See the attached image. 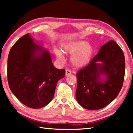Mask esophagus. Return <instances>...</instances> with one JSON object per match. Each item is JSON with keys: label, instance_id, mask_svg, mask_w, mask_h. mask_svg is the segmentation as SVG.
I'll return each mask as SVG.
<instances>
[{"label": "esophagus", "instance_id": "esophagus-1", "mask_svg": "<svg viewBox=\"0 0 133 133\" xmlns=\"http://www.w3.org/2000/svg\"><path fill=\"white\" fill-rule=\"evenodd\" d=\"M71 73V71L70 70L67 69L66 70V76H68V75H70Z\"/></svg>", "mask_w": 133, "mask_h": 133}]
</instances>
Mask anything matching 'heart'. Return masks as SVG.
I'll return each instance as SVG.
<instances>
[{
  "instance_id": "b5f03b06",
  "label": "heart",
  "mask_w": 133,
  "mask_h": 133,
  "mask_svg": "<svg viewBox=\"0 0 133 133\" xmlns=\"http://www.w3.org/2000/svg\"><path fill=\"white\" fill-rule=\"evenodd\" d=\"M64 52L73 54L71 57V62L74 66L77 67H83L90 61L94 53L93 47L88 44V42L83 40L70 42L63 46ZM57 58L63 62L64 60V56L60 51H55Z\"/></svg>"
}]
</instances>
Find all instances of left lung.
Masks as SVG:
<instances>
[{"mask_svg":"<svg viewBox=\"0 0 133 133\" xmlns=\"http://www.w3.org/2000/svg\"><path fill=\"white\" fill-rule=\"evenodd\" d=\"M102 61V64L97 63ZM125 57L120 47L114 40L103 45L90 63L77 72L76 97L85 109H103L112 102L123 87ZM107 79L102 81L100 76Z\"/></svg>","mask_w":133,"mask_h":133,"instance_id":"1","label":"left lung"}]
</instances>
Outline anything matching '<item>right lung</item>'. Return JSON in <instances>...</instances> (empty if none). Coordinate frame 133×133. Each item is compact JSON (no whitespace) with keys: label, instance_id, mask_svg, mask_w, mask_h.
<instances>
[{"label":"right lung","instance_id":"1","mask_svg":"<svg viewBox=\"0 0 133 133\" xmlns=\"http://www.w3.org/2000/svg\"><path fill=\"white\" fill-rule=\"evenodd\" d=\"M7 73L10 89L18 100L29 107L39 109L52 100L57 83L66 71L54 67L49 51L28 33L11 48Z\"/></svg>","mask_w":133,"mask_h":133}]
</instances>
